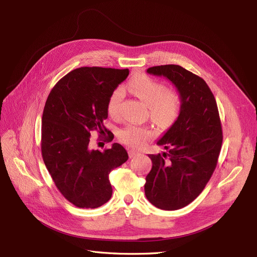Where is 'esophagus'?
<instances>
[{
	"mask_svg": "<svg viewBox=\"0 0 257 257\" xmlns=\"http://www.w3.org/2000/svg\"><path fill=\"white\" fill-rule=\"evenodd\" d=\"M128 155L130 158H135L137 155H139V152L136 150H128Z\"/></svg>",
	"mask_w": 257,
	"mask_h": 257,
	"instance_id": "obj_1",
	"label": "esophagus"
}]
</instances>
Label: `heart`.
Instances as JSON below:
<instances>
[{"mask_svg":"<svg viewBox=\"0 0 257 257\" xmlns=\"http://www.w3.org/2000/svg\"><path fill=\"white\" fill-rule=\"evenodd\" d=\"M130 89L139 99L148 105L151 120L160 126H168L177 118L181 109V99L173 90H165V85L150 78L147 75H139L131 81ZM124 92L115 89L108 98L107 111L113 118L120 114V107ZM153 135L152 131L145 126L128 124L119 131V138L131 147H141Z\"/></svg>","mask_w":257,"mask_h":257,"instance_id":"b5f03b06","label":"heart"}]
</instances>
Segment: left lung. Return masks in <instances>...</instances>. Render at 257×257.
I'll list each match as a JSON object with an SVG mask.
<instances>
[{
    "mask_svg": "<svg viewBox=\"0 0 257 257\" xmlns=\"http://www.w3.org/2000/svg\"><path fill=\"white\" fill-rule=\"evenodd\" d=\"M147 73L165 77L181 99L177 120L159 142L167 152L149 154L151 172L145 194L162 210H178L203 192L216 167L223 141L215 98L206 81L180 65H161Z\"/></svg>",
    "mask_w": 257,
    "mask_h": 257,
    "instance_id": "obj_1",
    "label": "left lung"
}]
</instances>
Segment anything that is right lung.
Listing matches in <instances>:
<instances>
[{"mask_svg": "<svg viewBox=\"0 0 257 257\" xmlns=\"http://www.w3.org/2000/svg\"><path fill=\"white\" fill-rule=\"evenodd\" d=\"M128 69L80 67L54 85L42 118V155L46 167L69 203L97 208L110 199L109 174L128 159L120 144L104 152L92 149V133L113 135L104 126L111 93L126 79Z\"/></svg>", "mask_w": 257, "mask_h": 257, "instance_id": "1", "label": "right lung"}]
</instances>
